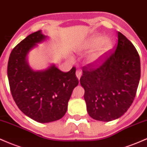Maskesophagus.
Listing matches in <instances>:
<instances>
[{
	"mask_svg": "<svg viewBox=\"0 0 147 147\" xmlns=\"http://www.w3.org/2000/svg\"><path fill=\"white\" fill-rule=\"evenodd\" d=\"M76 76L78 78V80H80L81 76H82V70L77 69L76 71Z\"/></svg>",
	"mask_w": 147,
	"mask_h": 147,
	"instance_id": "esophagus-1",
	"label": "esophagus"
}]
</instances>
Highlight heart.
Segmentation results:
<instances>
[{
	"instance_id": "obj_1",
	"label": "heart",
	"mask_w": 147,
	"mask_h": 147,
	"mask_svg": "<svg viewBox=\"0 0 147 147\" xmlns=\"http://www.w3.org/2000/svg\"><path fill=\"white\" fill-rule=\"evenodd\" d=\"M111 45V42L109 38H103L102 36H96L91 38L86 42L85 45L83 47L84 51H93L96 49L94 52H92L88 57V61L91 63H94L97 62L101 58L102 55L110 47Z\"/></svg>"
}]
</instances>
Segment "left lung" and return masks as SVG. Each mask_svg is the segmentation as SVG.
I'll return each instance as SVG.
<instances>
[{
  "mask_svg": "<svg viewBox=\"0 0 147 147\" xmlns=\"http://www.w3.org/2000/svg\"><path fill=\"white\" fill-rule=\"evenodd\" d=\"M118 43L103 58L82 68L88 113L94 120L109 122L130 107L140 78V60L132 42L118 32Z\"/></svg>",
  "mask_w": 147,
  "mask_h": 147,
  "instance_id": "left-lung-1",
  "label": "left lung"
}]
</instances>
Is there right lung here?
I'll return each mask as SVG.
<instances>
[{
    "label": "right lung",
    "instance_id": "1",
    "mask_svg": "<svg viewBox=\"0 0 147 147\" xmlns=\"http://www.w3.org/2000/svg\"><path fill=\"white\" fill-rule=\"evenodd\" d=\"M47 36L38 31L13 48L7 65L12 97L19 109L35 121L47 123L59 120L67 112L68 101L78 84L76 67L65 73L52 65L34 71L26 61L29 51Z\"/></svg>",
    "mask_w": 147,
    "mask_h": 147
}]
</instances>
